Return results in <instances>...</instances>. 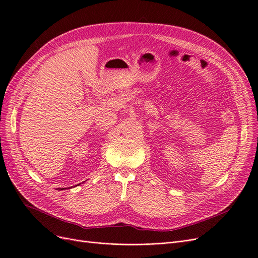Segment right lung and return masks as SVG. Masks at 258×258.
<instances>
[{
    "label": "right lung",
    "mask_w": 258,
    "mask_h": 258,
    "mask_svg": "<svg viewBox=\"0 0 258 258\" xmlns=\"http://www.w3.org/2000/svg\"><path fill=\"white\" fill-rule=\"evenodd\" d=\"M82 183H83V182H82ZM80 184H81V183H79V184H77V185H80ZM77 185H75V186H77ZM75 186H74V187H75ZM72 187H73V186H71V187H61V188H57V189L61 190V189H68V188H72Z\"/></svg>",
    "instance_id": "add662e5"
}]
</instances>
